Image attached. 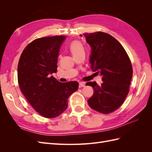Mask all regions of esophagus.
Instances as JSON below:
<instances>
[{
    "mask_svg": "<svg viewBox=\"0 0 152 152\" xmlns=\"http://www.w3.org/2000/svg\"><path fill=\"white\" fill-rule=\"evenodd\" d=\"M85 86H86V83H85V82H79V87H80H80H85Z\"/></svg>",
    "mask_w": 152,
    "mask_h": 152,
    "instance_id": "obj_1",
    "label": "esophagus"
}]
</instances>
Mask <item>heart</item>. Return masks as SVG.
Returning a JSON list of instances; mask_svg holds the SVG:
<instances>
[{
  "instance_id": "1",
  "label": "heart",
  "mask_w": 152,
  "mask_h": 152,
  "mask_svg": "<svg viewBox=\"0 0 152 152\" xmlns=\"http://www.w3.org/2000/svg\"><path fill=\"white\" fill-rule=\"evenodd\" d=\"M69 48H70V51L73 56H75L77 54L84 52L83 45L78 40H74L72 42Z\"/></svg>"
}]
</instances>
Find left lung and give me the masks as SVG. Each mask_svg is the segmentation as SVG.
<instances>
[{
  "label": "left lung",
  "mask_w": 152,
  "mask_h": 152,
  "mask_svg": "<svg viewBox=\"0 0 152 152\" xmlns=\"http://www.w3.org/2000/svg\"><path fill=\"white\" fill-rule=\"evenodd\" d=\"M84 35L92 49L91 69L103 76V82L101 86L96 82H87L86 86L94 89V94L87 102L98 112L112 113L122 104L129 92L132 77L131 60L122 45L112 35L102 31Z\"/></svg>",
  "instance_id": "8db88e82"
}]
</instances>
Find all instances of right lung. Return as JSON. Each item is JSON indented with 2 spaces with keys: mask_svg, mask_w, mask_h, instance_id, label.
I'll return each mask as SVG.
<instances>
[{
  "mask_svg": "<svg viewBox=\"0 0 152 152\" xmlns=\"http://www.w3.org/2000/svg\"><path fill=\"white\" fill-rule=\"evenodd\" d=\"M66 37L37 39L22 52L18 65V81L25 98L37 112L55 118L65 111L68 99L79 83L60 82L49 74L56 73L58 54Z\"/></svg>",
  "mask_w": 152,
  "mask_h": 152,
  "instance_id": "1",
  "label": "right lung"
}]
</instances>
